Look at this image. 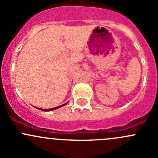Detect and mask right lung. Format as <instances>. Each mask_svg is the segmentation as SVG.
Segmentation results:
<instances>
[{"instance_id": "add662e5", "label": "right lung", "mask_w": 158, "mask_h": 158, "mask_svg": "<svg viewBox=\"0 0 158 158\" xmlns=\"http://www.w3.org/2000/svg\"><path fill=\"white\" fill-rule=\"evenodd\" d=\"M66 104H67V103H66V104H64V105H62V106H58V107H56V108H52V109H40V110H42V111H52V110H54V109H58V108H60V107H62V106H65V105H66Z\"/></svg>"}]
</instances>
